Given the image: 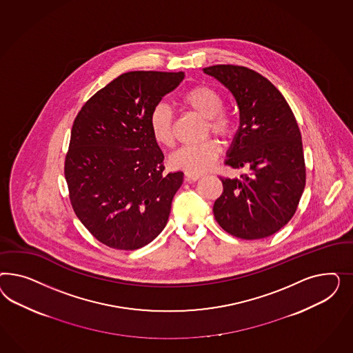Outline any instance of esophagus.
<instances>
[{"label":"esophagus","mask_w":353,"mask_h":353,"mask_svg":"<svg viewBox=\"0 0 353 353\" xmlns=\"http://www.w3.org/2000/svg\"><path fill=\"white\" fill-rule=\"evenodd\" d=\"M202 174L201 173H195V172H185V181L194 182L198 179H201Z\"/></svg>","instance_id":"1"}]
</instances>
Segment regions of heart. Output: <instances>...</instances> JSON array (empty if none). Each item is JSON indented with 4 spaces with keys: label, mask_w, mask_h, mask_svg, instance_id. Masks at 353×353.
Returning a JSON list of instances; mask_svg holds the SVG:
<instances>
[{
    "label": "heart",
    "mask_w": 353,
    "mask_h": 353,
    "mask_svg": "<svg viewBox=\"0 0 353 353\" xmlns=\"http://www.w3.org/2000/svg\"><path fill=\"white\" fill-rule=\"evenodd\" d=\"M180 103L205 119V133L210 130L221 137L230 139L236 129V120L225 110L224 97L210 85H195L180 96ZM174 115L167 103H157L150 112L149 125L152 139L161 146L171 148L174 143ZM220 145L214 139H207L196 145H186L176 150L170 157V164L176 170L202 173L214 164Z\"/></svg>",
    "instance_id": "heart-1"
}]
</instances>
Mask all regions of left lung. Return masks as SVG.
<instances>
[{
    "label": "left lung",
    "mask_w": 353,
    "mask_h": 353,
    "mask_svg": "<svg viewBox=\"0 0 353 353\" xmlns=\"http://www.w3.org/2000/svg\"><path fill=\"white\" fill-rule=\"evenodd\" d=\"M234 96L241 125L226 165L250 168L239 179L220 177L223 192L214 201L216 221L226 233L260 239L289 223L305 186L301 134L292 110L264 76L243 65L203 68Z\"/></svg>",
    "instance_id": "obj_1"
}]
</instances>
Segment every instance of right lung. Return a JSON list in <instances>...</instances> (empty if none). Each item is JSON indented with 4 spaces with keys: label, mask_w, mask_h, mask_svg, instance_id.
<instances>
[{
    "label": "right lung",
    "mask_w": 353,
    "mask_h": 353,
    "mask_svg": "<svg viewBox=\"0 0 353 353\" xmlns=\"http://www.w3.org/2000/svg\"><path fill=\"white\" fill-rule=\"evenodd\" d=\"M183 72L130 71L90 97L76 117L64 177L76 216L101 243L137 250L167 225L182 172H164L150 130L152 107Z\"/></svg>",
    "instance_id": "obj_1"
}]
</instances>
